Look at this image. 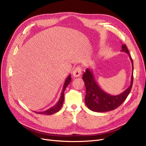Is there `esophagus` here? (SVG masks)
<instances>
[{
    "label": "esophagus",
    "instance_id": "34e87169",
    "mask_svg": "<svg viewBox=\"0 0 146 146\" xmlns=\"http://www.w3.org/2000/svg\"><path fill=\"white\" fill-rule=\"evenodd\" d=\"M82 74V69L79 66L75 67L72 72V75L74 77H78Z\"/></svg>",
    "mask_w": 146,
    "mask_h": 146
}]
</instances>
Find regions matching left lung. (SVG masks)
Wrapping results in <instances>:
<instances>
[{"mask_svg": "<svg viewBox=\"0 0 146 146\" xmlns=\"http://www.w3.org/2000/svg\"><path fill=\"white\" fill-rule=\"evenodd\" d=\"M121 52L127 53L131 60L132 72L131 82L129 87L123 92L117 95H112L106 92L100 88L94 78V74L90 69L88 68L83 74V80L86 86L85 103L92 111L96 112H105L114 110L119 107L126 99L131 90L133 81V63L130 56L129 51L125 44H122Z\"/></svg>", "mask_w": 146, "mask_h": 146, "instance_id": "obj_1", "label": "left lung"}]
</instances>
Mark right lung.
<instances>
[{
    "label": "right lung",
    "mask_w": 146,
    "mask_h": 146,
    "mask_svg": "<svg viewBox=\"0 0 146 146\" xmlns=\"http://www.w3.org/2000/svg\"><path fill=\"white\" fill-rule=\"evenodd\" d=\"M71 75H69L66 79V80H65L63 87V89H62V92L61 93V95H60V99L56 105H54L52 108L48 109L46 110H44L43 112H36V113H37L39 114H45V115H52L58 112L60 110V109L62 108L63 104L64 90L66 89V87L68 86V85L70 83V82H71Z\"/></svg>",
    "instance_id": "right-lung-1"
}]
</instances>
